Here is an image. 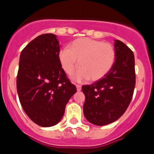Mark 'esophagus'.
Returning <instances> with one entry per match:
<instances>
[{"label": "esophagus", "mask_w": 154, "mask_h": 154, "mask_svg": "<svg viewBox=\"0 0 154 154\" xmlns=\"http://www.w3.org/2000/svg\"><path fill=\"white\" fill-rule=\"evenodd\" d=\"M76 89H77V91H80L82 89V86L80 85H75Z\"/></svg>", "instance_id": "34e87169"}]
</instances>
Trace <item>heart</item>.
<instances>
[{
    "instance_id": "1",
    "label": "heart",
    "mask_w": 154,
    "mask_h": 154,
    "mask_svg": "<svg viewBox=\"0 0 154 154\" xmlns=\"http://www.w3.org/2000/svg\"><path fill=\"white\" fill-rule=\"evenodd\" d=\"M58 60L66 74L72 73L76 65L79 67L72 75L74 81L82 82L90 78L96 81L103 78L111 70L116 60V51L109 43L82 38L62 48L58 52Z\"/></svg>"
}]
</instances>
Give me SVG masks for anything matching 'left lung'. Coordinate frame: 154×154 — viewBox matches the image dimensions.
<instances>
[{"mask_svg":"<svg viewBox=\"0 0 154 154\" xmlns=\"http://www.w3.org/2000/svg\"><path fill=\"white\" fill-rule=\"evenodd\" d=\"M116 60L111 70L92 85H83L85 117L96 126H105L121 117L129 106L136 84L135 59L131 50L114 41Z\"/></svg>","mask_w":154,"mask_h":154,"instance_id":"8db88e82","label":"left lung"}]
</instances>
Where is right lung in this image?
Returning <instances> with one entry per match:
<instances>
[{"instance_id": "1", "label": "right lung", "mask_w": 154, "mask_h": 154, "mask_svg": "<svg viewBox=\"0 0 154 154\" xmlns=\"http://www.w3.org/2000/svg\"><path fill=\"white\" fill-rule=\"evenodd\" d=\"M59 42L54 34L39 35L22 50L19 59L17 90L21 106L34 123L42 127L62 119L76 92L58 60Z\"/></svg>"}]
</instances>
